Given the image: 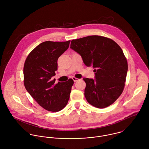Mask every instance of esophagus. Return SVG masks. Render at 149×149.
I'll return each mask as SVG.
<instances>
[{
    "label": "esophagus",
    "mask_w": 149,
    "mask_h": 149,
    "mask_svg": "<svg viewBox=\"0 0 149 149\" xmlns=\"http://www.w3.org/2000/svg\"><path fill=\"white\" fill-rule=\"evenodd\" d=\"M72 79L73 80V81H74V82H77V81H79L80 79H77V78H76V77H73V78H72Z\"/></svg>",
    "instance_id": "1"
}]
</instances>
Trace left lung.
Here are the masks:
<instances>
[{
	"label": "left lung",
	"instance_id": "1",
	"mask_svg": "<svg viewBox=\"0 0 149 149\" xmlns=\"http://www.w3.org/2000/svg\"><path fill=\"white\" fill-rule=\"evenodd\" d=\"M70 48L80 54L86 66L95 68V80L84 79L87 102L99 108L113 104L123 91L127 73L121 47L110 38L91 36L72 40Z\"/></svg>",
	"mask_w": 149,
	"mask_h": 149
}]
</instances>
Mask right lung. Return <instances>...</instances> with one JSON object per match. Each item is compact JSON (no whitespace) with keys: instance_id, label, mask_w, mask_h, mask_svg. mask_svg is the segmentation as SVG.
Instances as JSON below:
<instances>
[{"instance_id":"right-lung-1","label":"right lung","mask_w":149,"mask_h":149,"mask_svg":"<svg viewBox=\"0 0 149 149\" xmlns=\"http://www.w3.org/2000/svg\"><path fill=\"white\" fill-rule=\"evenodd\" d=\"M70 41H45L36 47L27 56L23 67V83L27 91L47 111L58 112L67 104L74 81L69 79L55 83L58 57L69 47Z\"/></svg>"}]
</instances>
